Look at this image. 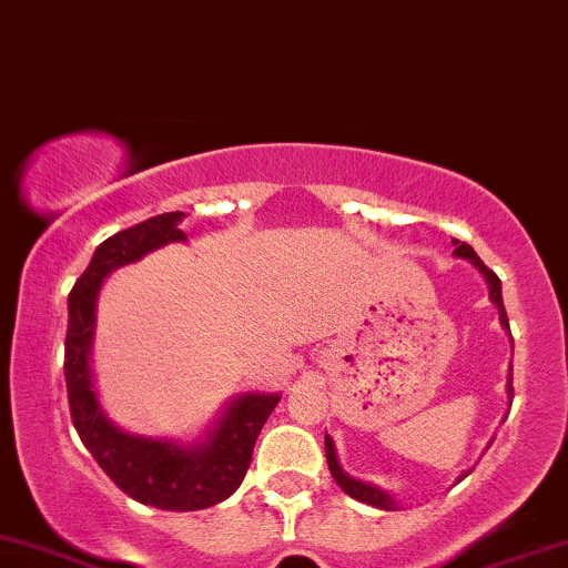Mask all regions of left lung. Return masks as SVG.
<instances>
[{"instance_id": "obj_1", "label": "left lung", "mask_w": 568, "mask_h": 568, "mask_svg": "<svg viewBox=\"0 0 568 568\" xmlns=\"http://www.w3.org/2000/svg\"><path fill=\"white\" fill-rule=\"evenodd\" d=\"M454 245H456V248H454L456 256H458V258H468V261H471V264L481 271L484 278H487V284H489V300L495 302L497 307H499V320H503V325H505L507 331H509V320H507L505 302H503V282H499L495 271L484 266V261H481L479 256H476L471 245H468V243H462V241H454ZM509 392H513V386H509ZM325 456H327V468H331L333 479L338 481V487L345 491V495L353 497V499H361V503H366V505H372V507H382V509H392V507H394L392 497L386 495V491L372 487V484H364V481L351 479V476L343 471V468L338 466V458H335V446H333V440L327 438V435H325ZM464 476H466V474H464ZM464 476H462V479H464Z\"/></svg>"}]
</instances>
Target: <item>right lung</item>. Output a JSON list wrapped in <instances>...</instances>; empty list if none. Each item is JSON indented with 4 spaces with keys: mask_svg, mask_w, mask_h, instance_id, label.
Masks as SVG:
<instances>
[{
    "mask_svg": "<svg viewBox=\"0 0 568 568\" xmlns=\"http://www.w3.org/2000/svg\"><path fill=\"white\" fill-rule=\"evenodd\" d=\"M182 217L184 212H166L141 225L120 230L100 243L69 294L63 374L71 423L102 471L135 503L192 513L223 503L241 487L261 427L268 420L271 409L278 405V394L237 397L207 440L194 448H179L169 440L138 438L118 430L102 415L89 372L94 307L102 278L112 268L133 264L148 251L184 241L186 235L176 227Z\"/></svg>",
    "mask_w": 568,
    "mask_h": 568,
    "instance_id": "1",
    "label": "right lung"
}]
</instances>
